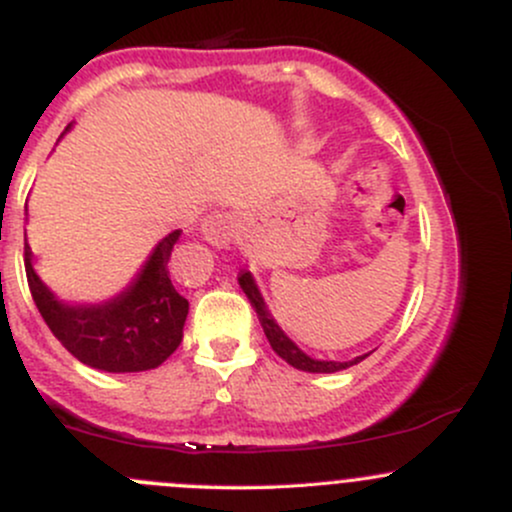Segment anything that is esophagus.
Wrapping results in <instances>:
<instances>
[{"instance_id":"1","label":"esophagus","mask_w":512,"mask_h":512,"mask_svg":"<svg viewBox=\"0 0 512 512\" xmlns=\"http://www.w3.org/2000/svg\"><path fill=\"white\" fill-rule=\"evenodd\" d=\"M233 219L226 214V211H211L209 216H204L202 221V236L214 245L228 243L233 236Z\"/></svg>"}]
</instances>
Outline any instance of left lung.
Instances as JSON below:
<instances>
[{"label": "left lung", "instance_id": "8db88e82", "mask_svg": "<svg viewBox=\"0 0 512 512\" xmlns=\"http://www.w3.org/2000/svg\"><path fill=\"white\" fill-rule=\"evenodd\" d=\"M238 284H240V289H243L245 296H248V301H250L252 308H255L257 317H260V325H262L264 334H267V339H269V344H272V349L281 358H284V361L289 363V366L298 368V370H305V373H337V370L356 366V363H361L363 358L368 356V354L356 356L354 361H317V358H310L308 354H303V351L298 349V346L293 344L289 337H286L284 330H281L279 325H276V320L272 317V313H269V310H267V303H264L262 293H260V289H257V284H255V279H252V274L250 272H240Z\"/></svg>", "mask_w": 512, "mask_h": 512}]
</instances>
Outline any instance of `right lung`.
<instances>
[{"label":"right lung","instance_id":"add662e5","mask_svg":"<svg viewBox=\"0 0 512 512\" xmlns=\"http://www.w3.org/2000/svg\"><path fill=\"white\" fill-rule=\"evenodd\" d=\"M69 129V127H67ZM182 231L168 233L120 296L98 305H69L40 281L33 252L23 245L28 289L45 325L69 354L105 373H139L161 366L182 342L190 303L175 291L168 260Z\"/></svg>","mask_w":512,"mask_h":512}]
</instances>
